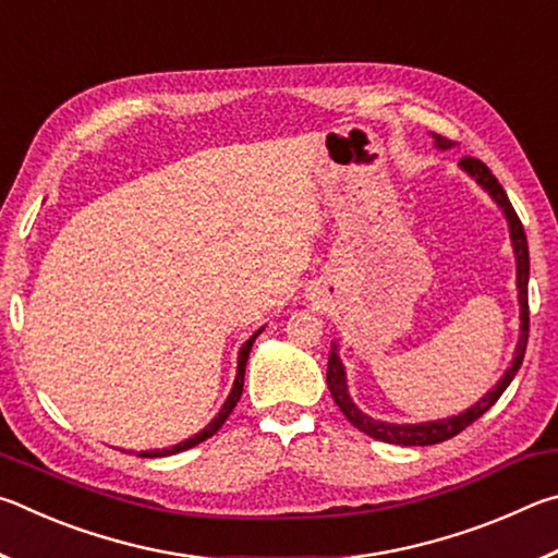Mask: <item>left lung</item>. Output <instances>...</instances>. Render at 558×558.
<instances>
[{
	"label": "left lung",
	"instance_id": "8db88e82",
	"mask_svg": "<svg viewBox=\"0 0 558 558\" xmlns=\"http://www.w3.org/2000/svg\"><path fill=\"white\" fill-rule=\"evenodd\" d=\"M433 145H436L438 149H450L456 143H450V140L440 137V135H433ZM460 169L485 189V192L489 194V199H493L499 206V211L505 214L507 226H509V239H512L514 260H517V300H519V339L514 347L512 364L507 366L502 379H499L493 389L483 396V399H480L477 403H472L470 409H465L458 415H448V418H438V421H423V423H389V421L372 418V415H366L352 401V396H349V386H347L344 364H342V359H339V347H337V342H332V352H329V362H327L329 393H332V399L339 405V411L347 415V421L374 440L393 442V446H436V442L458 436V433L465 430L472 421H477L485 411L493 409L495 401L505 393L507 386L512 384L514 374L519 372V366H522V359L526 352V339H529V300H526L529 245H526L524 226H522V221H519V216L512 209V204H509L502 184L497 182L495 174L489 172V169L480 162V159H472V157L460 159Z\"/></svg>",
	"mask_w": 558,
	"mask_h": 558
}]
</instances>
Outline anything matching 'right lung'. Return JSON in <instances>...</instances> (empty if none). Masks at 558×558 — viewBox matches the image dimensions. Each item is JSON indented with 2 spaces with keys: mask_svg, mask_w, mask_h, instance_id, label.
Wrapping results in <instances>:
<instances>
[{
  "mask_svg": "<svg viewBox=\"0 0 558 558\" xmlns=\"http://www.w3.org/2000/svg\"><path fill=\"white\" fill-rule=\"evenodd\" d=\"M260 332H263V327L258 329V332H253L248 339H245L243 347L239 349V366H235V379H233V389H231V393H229V399L223 401V405H221V409H219V413H216L214 418H211L209 423H206L204 430H199V433H196V436L186 438V440H182V442H177V446H172V448H162V450H140V452H137L140 458H167V456H177V452L189 450V448H194V446H199V442H204L206 438H211L214 433L223 426L226 418H229L231 411L235 409V403H239V399H241V393H243V374H245V362H248L251 347H253V342H256V337H258Z\"/></svg>",
  "mask_w": 558,
  "mask_h": 558,
  "instance_id": "obj_1",
  "label": "right lung"
}]
</instances>
